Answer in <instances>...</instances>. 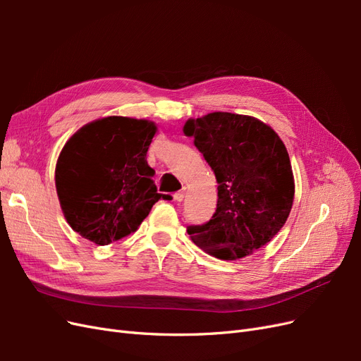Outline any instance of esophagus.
Instances as JSON below:
<instances>
[{"mask_svg":"<svg viewBox=\"0 0 361 361\" xmlns=\"http://www.w3.org/2000/svg\"><path fill=\"white\" fill-rule=\"evenodd\" d=\"M183 197H185V188H182L180 191H178L176 194H174V200H176V202H182Z\"/></svg>","mask_w":361,"mask_h":361,"instance_id":"esophagus-1","label":"esophagus"}]
</instances>
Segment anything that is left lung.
I'll use <instances>...</instances> for the list:
<instances>
[{
  "mask_svg": "<svg viewBox=\"0 0 361 361\" xmlns=\"http://www.w3.org/2000/svg\"><path fill=\"white\" fill-rule=\"evenodd\" d=\"M183 134L194 138L218 183L211 220L188 227L192 243L221 260L253 255L292 209L295 182L285 143L259 118L224 111L188 118Z\"/></svg>",
  "mask_w": 361,
  "mask_h": 361,
  "instance_id": "8db88e82",
  "label": "left lung"
}]
</instances>
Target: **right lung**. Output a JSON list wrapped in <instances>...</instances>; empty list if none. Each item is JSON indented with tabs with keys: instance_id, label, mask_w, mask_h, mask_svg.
I'll use <instances>...</instances> for the list:
<instances>
[{
	"instance_id": "1",
	"label": "right lung",
	"mask_w": 361,
	"mask_h": 361,
	"mask_svg": "<svg viewBox=\"0 0 361 361\" xmlns=\"http://www.w3.org/2000/svg\"><path fill=\"white\" fill-rule=\"evenodd\" d=\"M157 125L108 116L66 141L56 166V188L68 224L97 245L135 232L159 199L146 155Z\"/></svg>"
}]
</instances>
